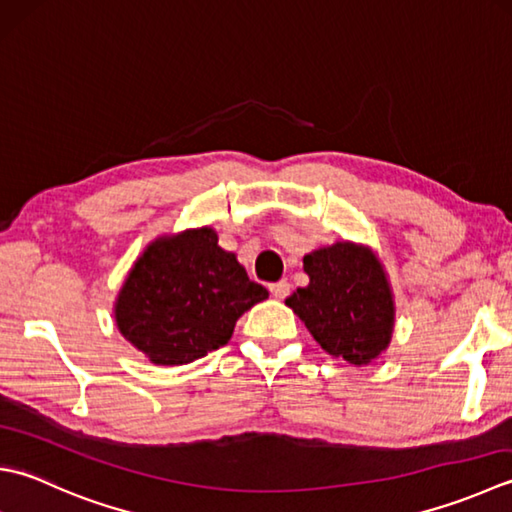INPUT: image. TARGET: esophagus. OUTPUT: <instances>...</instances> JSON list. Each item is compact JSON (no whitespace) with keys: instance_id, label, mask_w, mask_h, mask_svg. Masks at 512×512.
I'll return each instance as SVG.
<instances>
[{"instance_id":"34e87169","label":"esophagus","mask_w":512,"mask_h":512,"mask_svg":"<svg viewBox=\"0 0 512 512\" xmlns=\"http://www.w3.org/2000/svg\"><path fill=\"white\" fill-rule=\"evenodd\" d=\"M268 290H270V295H273L275 299H286L288 293H290V284L286 282V279H279V282L270 284Z\"/></svg>"}]
</instances>
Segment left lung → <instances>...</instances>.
Returning a JSON list of instances; mask_svg holds the SVG:
<instances>
[{
    "instance_id": "obj_1",
    "label": "left lung",
    "mask_w": 512,
    "mask_h": 512,
    "mask_svg": "<svg viewBox=\"0 0 512 512\" xmlns=\"http://www.w3.org/2000/svg\"><path fill=\"white\" fill-rule=\"evenodd\" d=\"M304 273L308 286L297 288L286 306L328 355L373 364L395 330V297L382 259L370 246L337 242L308 253Z\"/></svg>"
}]
</instances>
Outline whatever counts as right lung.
<instances>
[{
    "label": "right lung",
    "instance_id": "obj_1",
    "mask_svg": "<svg viewBox=\"0 0 512 512\" xmlns=\"http://www.w3.org/2000/svg\"><path fill=\"white\" fill-rule=\"evenodd\" d=\"M215 228H186L150 242L119 288L115 324L155 366H182L222 348L237 319L264 302Z\"/></svg>",
    "mask_w": 512,
    "mask_h": 512
}]
</instances>
